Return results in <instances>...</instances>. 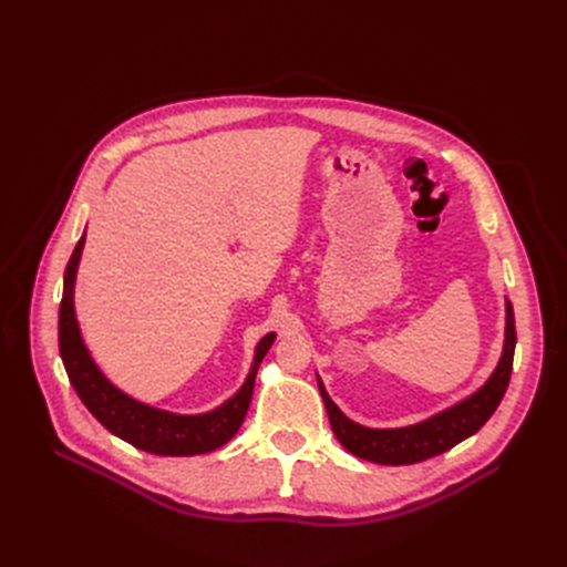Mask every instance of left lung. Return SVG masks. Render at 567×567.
<instances>
[{
  "mask_svg": "<svg viewBox=\"0 0 567 567\" xmlns=\"http://www.w3.org/2000/svg\"><path fill=\"white\" fill-rule=\"evenodd\" d=\"M515 344H517L515 312H513V303L505 301V344H503L501 361L492 372V377L485 381L481 391H475L471 398L432 415V419L419 425L395 427V430L363 427L359 423L349 421L347 415L336 406V402L329 398V393H326L321 379H317L319 393L323 398L326 411H329V421L338 441L351 455L368 462L385 464V466L415 464L451 451L453 445L468 439L489 421V415L501 404L505 389H508L511 383Z\"/></svg>",
  "mask_w": 567,
  "mask_h": 567,
  "instance_id": "obj_1",
  "label": "left lung"
}]
</instances>
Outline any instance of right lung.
<instances>
[{"mask_svg": "<svg viewBox=\"0 0 567 567\" xmlns=\"http://www.w3.org/2000/svg\"><path fill=\"white\" fill-rule=\"evenodd\" d=\"M84 248V234L78 241L66 274H64V293L62 306H59V353L82 404L92 411L94 419L110 430L114 436L124 439L126 443L135 445L140 451L167 455V457H188V455H204L212 453L220 445H225L241 427L246 411L252 398L255 377L266 351L271 349L276 333H268L259 340L255 349V361L246 383L241 385L234 398H229L223 406L197 413V415H178L163 409H154L142 404L118 389L103 377L96 363L89 355L73 308V287L80 255Z\"/></svg>", "mask_w": 567, "mask_h": 567, "instance_id": "right-lung-1", "label": "right lung"}]
</instances>
